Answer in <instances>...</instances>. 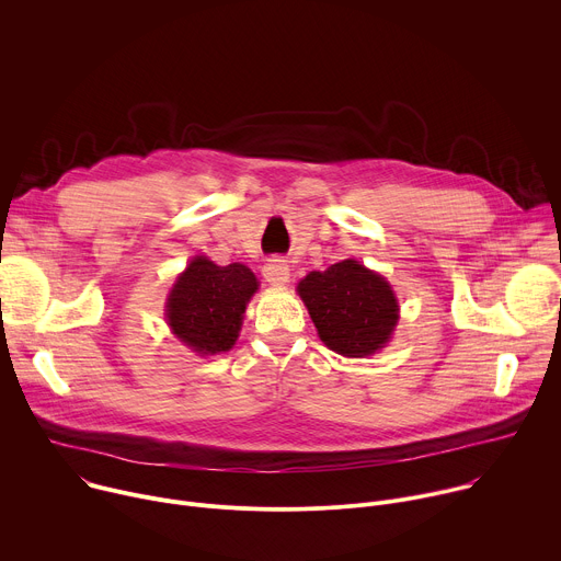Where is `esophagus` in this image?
I'll return each instance as SVG.
<instances>
[{
    "instance_id": "esophagus-1",
    "label": "esophagus",
    "mask_w": 561,
    "mask_h": 561,
    "mask_svg": "<svg viewBox=\"0 0 561 561\" xmlns=\"http://www.w3.org/2000/svg\"><path fill=\"white\" fill-rule=\"evenodd\" d=\"M262 273H264L266 282H271V284H275V286L286 284L288 277H290V268H288L286 260H282V257H271V260L264 264Z\"/></svg>"
}]
</instances>
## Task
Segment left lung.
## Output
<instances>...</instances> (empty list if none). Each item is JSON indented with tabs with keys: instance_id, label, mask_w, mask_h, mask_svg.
<instances>
[{
	"instance_id": "8db88e82",
	"label": "left lung",
	"mask_w": 561,
	"mask_h": 561,
	"mask_svg": "<svg viewBox=\"0 0 561 561\" xmlns=\"http://www.w3.org/2000/svg\"><path fill=\"white\" fill-rule=\"evenodd\" d=\"M297 290L319 337L344 357L373 355L397 324L399 308L388 282L355 260L312 271Z\"/></svg>"
}]
</instances>
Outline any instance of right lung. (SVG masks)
I'll return each instance as SVG.
<instances>
[{"instance_id":"right-lung-1","label":"right lung","mask_w":561,"mask_h":561,"mask_svg":"<svg viewBox=\"0 0 561 561\" xmlns=\"http://www.w3.org/2000/svg\"><path fill=\"white\" fill-rule=\"evenodd\" d=\"M257 279L244 264L217 266L195 257L169 295V324L193 351L215 355L232 348Z\"/></svg>"}]
</instances>
